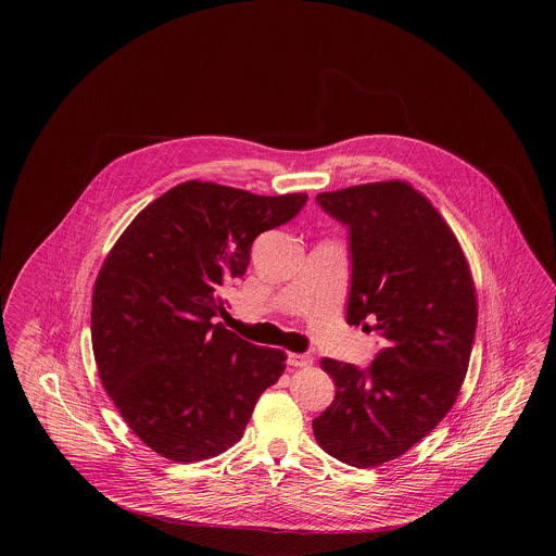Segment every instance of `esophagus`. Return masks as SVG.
<instances>
[{
    "label": "esophagus",
    "mask_w": 556,
    "mask_h": 556,
    "mask_svg": "<svg viewBox=\"0 0 556 556\" xmlns=\"http://www.w3.org/2000/svg\"><path fill=\"white\" fill-rule=\"evenodd\" d=\"M288 363L291 367H311L313 365V356L311 354H290Z\"/></svg>",
    "instance_id": "obj_1"
}]
</instances>
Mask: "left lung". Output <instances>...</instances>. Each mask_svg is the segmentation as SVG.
I'll list each match as a JSON object with an SVG mask.
<instances>
[{
	"instance_id": "1",
	"label": "left lung",
	"mask_w": 556,
	"mask_h": 556,
	"mask_svg": "<svg viewBox=\"0 0 556 556\" xmlns=\"http://www.w3.org/2000/svg\"><path fill=\"white\" fill-rule=\"evenodd\" d=\"M348 227V323L386 340L367 369L323 358L336 400L313 421L318 446L352 467L394 460L440 424L476 340V286L458 239L417 189L381 181L318 193Z\"/></svg>"
}]
</instances>
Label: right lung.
<instances>
[{
	"mask_svg": "<svg viewBox=\"0 0 556 556\" xmlns=\"http://www.w3.org/2000/svg\"><path fill=\"white\" fill-rule=\"evenodd\" d=\"M306 200L187 181L139 212L110 250L91 300L98 372L160 456L195 463L231 448L283 375L281 350L250 344L212 318L250 265L254 239Z\"/></svg>",
	"mask_w": 556,
	"mask_h": 556,
	"instance_id": "add662e5",
	"label": "right lung"
}]
</instances>
